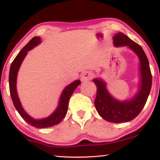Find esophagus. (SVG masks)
<instances>
[{
    "mask_svg": "<svg viewBox=\"0 0 160 160\" xmlns=\"http://www.w3.org/2000/svg\"><path fill=\"white\" fill-rule=\"evenodd\" d=\"M93 76H94V74L92 72L85 71L82 72V75H81V80H82V82L90 80L91 79H92Z\"/></svg>",
    "mask_w": 160,
    "mask_h": 160,
    "instance_id": "34e87169",
    "label": "esophagus"
}]
</instances>
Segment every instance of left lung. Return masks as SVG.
Masks as SVG:
<instances>
[{
  "mask_svg": "<svg viewBox=\"0 0 160 160\" xmlns=\"http://www.w3.org/2000/svg\"><path fill=\"white\" fill-rule=\"evenodd\" d=\"M115 47H128L136 54L140 61V83L138 90L131 99L118 100L108 90L107 83L102 78H94L97 92L94 105L102 118L112 123H123L134 119L144 107L152 87V75L150 65L144 51L128 37L118 32L113 37Z\"/></svg>",
  "mask_w": 160,
  "mask_h": 160,
  "instance_id": "left-lung-1",
  "label": "left lung"
}]
</instances>
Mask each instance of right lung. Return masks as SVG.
Returning <instances> with one entry per match:
<instances>
[{
    "instance_id": "obj_1",
    "label": "right lung",
    "mask_w": 160,
    "mask_h": 160,
    "mask_svg": "<svg viewBox=\"0 0 160 160\" xmlns=\"http://www.w3.org/2000/svg\"><path fill=\"white\" fill-rule=\"evenodd\" d=\"M42 41L40 37H34V38H32L30 41L28 43V44H26L22 49L20 51V53L18 54L14 61H12L10 68L9 72L10 92L13 104H14L15 109H17L18 113L22 116V118L27 123H28L29 125L34 126L37 128H48V127L57 125V124L61 122V121L63 120L67 113L68 102L70 97L75 90V89L77 88V87L81 83L80 80H76L64 88V90L61 94L60 98H59L58 107H56L55 111L47 117L36 119L32 118L25 112L22 106L17 92V86H16V85H17L18 73L24 58H25L27 54H28V51L36 47Z\"/></svg>"
}]
</instances>
